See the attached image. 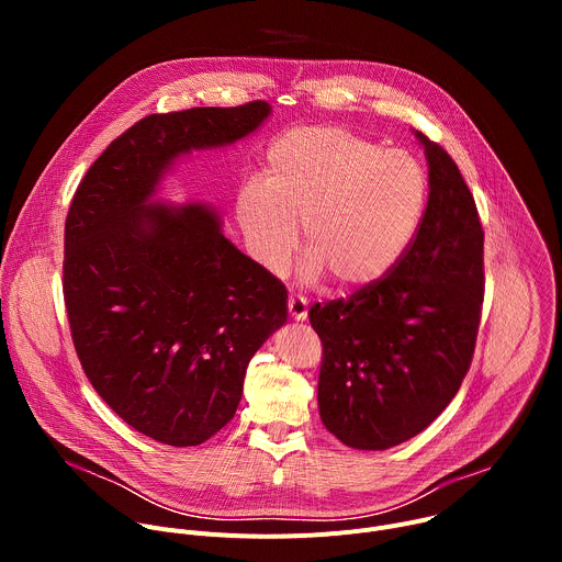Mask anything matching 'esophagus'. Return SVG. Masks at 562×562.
<instances>
[{
    "label": "esophagus",
    "mask_w": 562,
    "mask_h": 562,
    "mask_svg": "<svg viewBox=\"0 0 562 562\" xmlns=\"http://www.w3.org/2000/svg\"><path fill=\"white\" fill-rule=\"evenodd\" d=\"M289 315H291V319H295V323H304V319L308 317V302L304 297L291 295L289 297Z\"/></svg>",
    "instance_id": "34e87169"
}]
</instances>
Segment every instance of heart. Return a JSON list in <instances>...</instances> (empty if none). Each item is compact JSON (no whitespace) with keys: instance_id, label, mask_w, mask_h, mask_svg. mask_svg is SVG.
Masks as SVG:
<instances>
[{"instance_id":"b5f03b06","label":"heart","mask_w":562,"mask_h":562,"mask_svg":"<svg viewBox=\"0 0 562 562\" xmlns=\"http://www.w3.org/2000/svg\"><path fill=\"white\" fill-rule=\"evenodd\" d=\"M425 209L427 176L416 157L331 124L278 135L260 182L235 198L237 226L267 273L286 271L302 222V280L329 273L340 291L389 276L409 251Z\"/></svg>"}]
</instances>
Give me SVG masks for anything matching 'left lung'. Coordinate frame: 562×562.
Segmentation results:
<instances>
[{
    "mask_svg": "<svg viewBox=\"0 0 562 562\" xmlns=\"http://www.w3.org/2000/svg\"><path fill=\"white\" fill-rule=\"evenodd\" d=\"M414 135L429 200L409 251L380 282L308 311L325 349L319 418L362 451L405 442L445 412L469 371L485 293L473 195L447 150Z\"/></svg>",
    "mask_w": 562,
    "mask_h": 562,
    "instance_id": "obj_1",
    "label": "left lung"
}]
</instances>
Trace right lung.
Wrapping results in <instances>:
<instances>
[{
  "label": "right lung",
  "instance_id": "add662e5",
  "mask_svg": "<svg viewBox=\"0 0 562 562\" xmlns=\"http://www.w3.org/2000/svg\"><path fill=\"white\" fill-rule=\"evenodd\" d=\"M271 104L148 115L77 187L64 231V300L79 362L135 431L171 447L217 434L256 351L286 323V289L222 233L204 202L157 198L198 150L251 135Z\"/></svg>",
  "mask_w": 562,
  "mask_h": 562
}]
</instances>
